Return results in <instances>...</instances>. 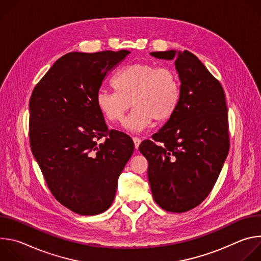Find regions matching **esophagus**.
Wrapping results in <instances>:
<instances>
[{
	"instance_id": "34e87169",
	"label": "esophagus",
	"mask_w": 261,
	"mask_h": 261,
	"mask_svg": "<svg viewBox=\"0 0 261 261\" xmlns=\"http://www.w3.org/2000/svg\"><path fill=\"white\" fill-rule=\"evenodd\" d=\"M133 141H134V145H135V148L137 150V148L139 147V144H140V142H141V139L139 138V137H133Z\"/></svg>"
}]
</instances>
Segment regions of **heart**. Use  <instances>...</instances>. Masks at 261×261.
<instances>
[{
    "label": "heart",
    "instance_id": "b5f03b06",
    "mask_svg": "<svg viewBox=\"0 0 261 261\" xmlns=\"http://www.w3.org/2000/svg\"><path fill=\"white\" fill-rule=\"evenodd\" d=\"M114 87L116 90H99L97 105L108 121L121 122L133 103L135 108L125 121L130 130H143L154 120H169L179 103L176 73L152 63L126 66L114 79Z\"/></svg>",
    "mask_w": 261,
    "mask_h": 261
}]
</instances>
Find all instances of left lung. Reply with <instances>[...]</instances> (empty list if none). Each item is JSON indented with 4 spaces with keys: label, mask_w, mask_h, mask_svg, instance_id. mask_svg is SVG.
I'll use <instances>...</instances> for the list:
<instances>
[{
    "label": "left lung",
    "mask_w": 261,
    "mask_h": 261,
    "mask_svg": "<svg viewBox=\"0 0 261 261\" xmlns=\"http://www.w3.org/2000/svg\"><path fill=\"white\" fill-rule=\"evenodd\" d=\"M157 59H175L180 81L173 116L143 140L140 153L148 162L147 177L156 203L184 213L211 193L229 152L225 93L196 56L188 50L154 51Z\"/></svg>",
    "instance_id": "1"
}]
</instances>
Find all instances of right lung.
<instances>
[{"label": "right lung", "instance_id": "obj_1", "mask_svg": "<svg viewBox=\"0 0 261 261\" xmlns=\"http://www.w3.org/2000/svg\"><path fill=\"white\" fill-rule=\"evenodd\" d=\"M129 54L69 53L30 98L32 153L55 198L80 215H98L111 205L134 151L129 135L107 129L96 102L107 73Z\"/></svg>", "mask_w": 261, "mask_h": 261}]
</instances>
